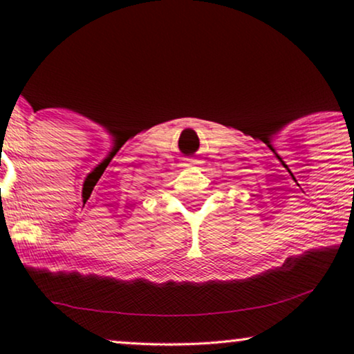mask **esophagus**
<instances>
[{
	"instance_id": "obj_1",
	"label": "esophagus",
	"mask_w": 354,
	"mask_h": 354,
	"mask_svg": "<svg viewBox=\"0 0 354 354\" xmlns=\"http://www.w3.org/2000/svg\"><path fill=\"white\" fill-rule=\"evenodd\" d=\"M196 161H193V159H187V164H195Z\"/></svg>"
}]
</instances>
